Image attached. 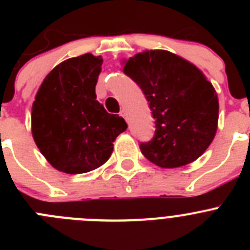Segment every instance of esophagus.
I'll use <instances>...</instances> for the list:
<instances>
[{"mask_svg": "<svg viewBox=\"0 0 250 250\" xmlns=\"http://www.w3.org/2000/svg\"><path fill=\"white\" fill-rule=\"evenodd\" d=\"M120 116H123V118L125 119V120H126V111H125V110H121V111H120Z\"/></svg>", "mask_w": 250, "mask_h": 250, "instance_id": "34e87169", "label": "esophagus"}]
</instances>
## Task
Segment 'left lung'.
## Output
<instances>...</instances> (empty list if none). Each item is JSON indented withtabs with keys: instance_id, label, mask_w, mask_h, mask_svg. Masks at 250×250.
Returning <instances> with one entry per match:
<instances>
[{
	"instance_id": "1",
	"label": "left lung",
	"mask_w": 250,
	"mask_h": 250,
	"mask_svg": "<svg viewBox=\"0 0 250 250\" xmlns=\"http://www.w3.org/2000/svg\"><path fill=\"white\" fill-rule=\"evenodd\" d=\"M124 74L149 101L155 134L140 143L145 158L160 167H179L199 158L215 136L219 101L199 68L165 50L130 57Z\"/></svg>"
}]
</instances>
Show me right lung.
<instances>
[{"label": "right lung", "mask_w": 250, "mask_h": 250, "mask_svg": "<svg viewBox=\"0 0 250 250\" xmlns=\"http://www.w3.org/2000/svg\"><path fill=\"white\" fill-rule=\"evenodd\" d=\"M103 59L91 54L72 57L45 77L31 114L32 136L55 169L83 174L105 164L114 140L126 123L96 100L95 86Z\"/></svg>", "instance_id": "add662e5"}]
</instances>
